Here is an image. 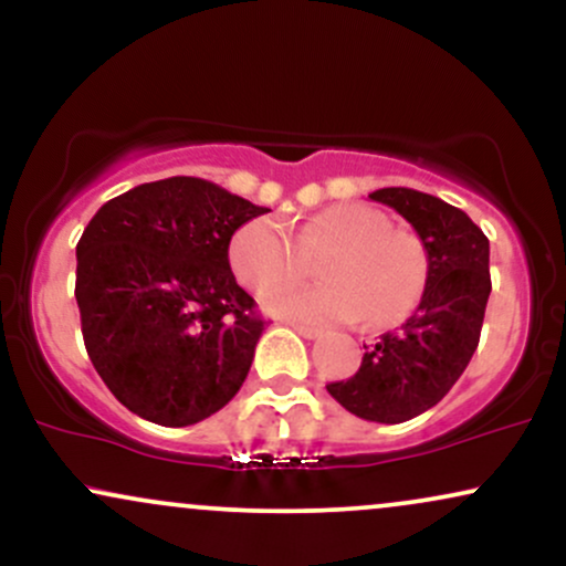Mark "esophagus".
Returning a JSON list of instances; mask_svg holds the SVG:
<instances>
[{
    "instance_id": "obj_1",
    "label": "esophagus",
    "mask_w": 566,
    "mask_h": 566,
    "mask_svg": "<svg viewBox=\"0 0 566 566\" xmlns=\"http://www.w3.org/2000/svg\"><path fill=\"white\" fill-rule=\"evenodd\" d=\"M290 327L295 329V333L301 335V337H305V340H316V337L322 335V329H316V327H308V324H297V322H290Z\"/></svg>"
}]
</instances>
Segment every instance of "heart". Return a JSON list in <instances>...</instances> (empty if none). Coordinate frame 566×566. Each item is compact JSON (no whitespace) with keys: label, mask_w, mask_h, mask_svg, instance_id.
<instances>
[{"label":"heart","mask_w":566,"mask_h":566,"mask_svg":"<svg viewBox=\"0 0 566 566\" xmlns=\"http://www.w3.org/2000/svg\"><path fill=\"white\" fill-rule=\"evenodd\" d=\"M271 218H255L233 233L229 263L252 292H269L303 274V252L327 250L319 263V287L279 290L263 301L269 314L305 324H350L365 319L391 327L415 308L426 287V252L415 237L394 231L380 210L335 205L295 233Z\"/></svg>","instance_id":"1"}]
</instances>
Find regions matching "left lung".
<instances>
[{
    "instance_id": "obj_1",
    "label": "left lung",
    "mask_w": 566,
    "mask_h": 566,
    "mask_svg": "<svg viewBox=\"0 0 566 566\" xmlns=\"http://www.w3.org/2000/svg\"><path fill=\"white\" fill-rule=\"evenodd\" d=\"M412 226L426 250V287L396 333L367 348L359 373L327 391L350 415L373 423H405L439 405L469 367L490 297V239L458 207L415 188H378Z\"/></svg>"
}]
</instances>
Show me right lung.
Instances as JSON below:
<instances>
[{
  "label": "right lung",
  "mask_w": 566,
  "mask_h": 566,
  "mask_svg": "<svg viewBox=\"0 0 566 566\" xmlns=\"http://www.w3.org/2000/svg\"><path fill=\"white\" fill-rule=\"evenodd\" d=\"M258 207L175 175L119 193L76 244L84 348L116 399L157 426L223 409L250 373L263 319L239 287L229 244Z\"/></svg>",
  "instance_id": "add662e5"
}]
</instances>
